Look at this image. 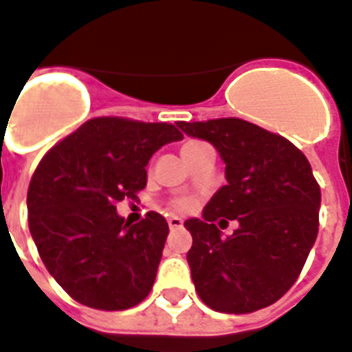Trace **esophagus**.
I'll list each match as a JSON object with an SVG mask.
<instances>
[{
	"label": "esophagus",
	"mask_w": 352,
	"mask_h": 352,
	"mask_svg": "<svg viewBox=\"0 0 352 352\" xmlns=\"http://www.w3.org/2000/svg\"><path fill=\"white\" fill-rule=\"evenodd\" d=\"M168 227H170V230L182 229V227H184V221H182L179 217H176V215H173V217H168Z\"/></svg>",
	"instance_id": "obj_1"
}]
</instances>
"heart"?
Masks as SVG:
<instances>
[{"instance_id":"obj_1","label":"heart","mask_w":352,"mask_h":352,"mask_svg":"<svg viewBox=\"0 0 352 352\" xmlns=\"http://www.w3.org/2000/svg\"><path fill=\"white\" fill-rule=\"evenodd\" d=\"M199 146H202L201 142H187V144H184V148H182V153H184V151L195 150V148H199ZM193 206H195L193 199H178V201L174 202V208L179 210V212H189Z\"/></svg>"}]
</instances>
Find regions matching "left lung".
Instances as JSON below:
<instances>
[{
	"instance_id": "8db88e82",
	"label": "left lung",
	"mask_w": 352,
	"mask_h": 352,
	"mask_svg": "<svg viewBox=\"0 0 352 352\" xmlns=\"http://www.w3.org/2000/svg\"><path fill=\"white\" fill-rule=\"evenodd\" d=\"M219 151L227 186L202 219L184 225L195 289L214 311L251 313L278 302L298 279L319 232L320 189L306 155L287 138L238 118L178 122ZM215 221L239 227L223 239Z\"/></svg>"
}]
</instances>
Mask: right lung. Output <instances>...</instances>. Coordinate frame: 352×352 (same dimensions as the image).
I'll list each match as a JSON object with an SVG mask.
<instances>
[{
    "mask_svg": "<svg viewBox=\"0 0 352 352\" xmlns=\"http://www.w3.org/2000/svg\"><path fill=\"white\" fill-rule=\"evenodd\" d=\"M182 138L170 123L94 118L43 157L28 189V223L46 270L71 298L120 311L150 294L168 225L157 212L131 225L116 204L137 199L151 155Z\"/></svg>",
    "mask_w": 352,
    "mask_h": 352,
    "instance_id": "right-lung-1",
    "label": "right lung"
}]
</instances>
